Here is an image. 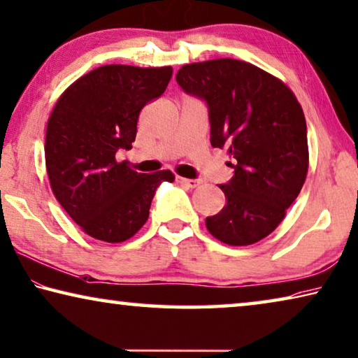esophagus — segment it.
I'll use <instances>...</instances> for the list:
<instances>
[{
	"label": "esophagus",
	"instance_id": "esophagus-1",
	"mask_svg": "<svg viewBox=\"0 0 358 358\" xmlns=\"http://www.w3.org/2000/svg\"><path fill=\"white\" fill-rule=\"evenodd\" d=\"M177 181L181 185L188 186V188H197L201 185L199 180H191V178H183V177H177Z\"/></svg>",
	"mask_w": 358,
	"mask_h": 358
}]
</instances>
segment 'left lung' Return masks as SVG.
Returning a JSON list of instances; mask_svg holds the SVG:
<instances>
[{"instance_id":"1","label":"left lung","mask_w":358,"mask_h":358,"mask_svg":"<svg viewBox=\"0 0 358 358\" xmlns=\"http://www.w3.org/2000/svg\"><path fill=\"white\" fill-rule=\"evenodd\" d=\"M177 83L207 101L210 143L236 159L220 185L226 206L206 226L234 247L268 237L285 218L309 169L303 108L279 78L248 62L215 59L183 65Z\"/></svg>"}]
</instances>
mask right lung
<instances>
[{
    "instance_id": "1",
    "label": "right lung",
    "mask_w": 358,
    "mask_h": 358,
    "mask_svg": "<svg viewBox=\"0 0 358 358\" xmlns=\"http://www.w3.org/2000/svg\"><path fill=\"white\" fill-rule=\"evenodd\" d=\"M172 66L103 65L65 89L46 130L50 188L87 236L119 243L134 237L150 217L151 201L170 170L138 173L117 150H130L141 108L161 97Z\"/></svg>"
}]
</instances>
